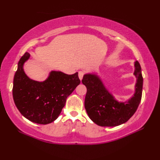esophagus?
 I'll list each match as a JSON object with an SVG mask.
<instances>
[{
    "instance_id": "1",
    "label": "esophagus",
    "mask_w": 160,
    "mask_h": 160,
    "mask_svg": "<svg viewBox=\"0 0 160 160\" xmlns=\"http://www.w3.org/2000/svg\"><path fill=\"white\" fill-rule=\"evenodd\" d=\"M83 75H84V72L80 71L79 73H78V76H79V78H80V80H82V78H83Z\"/></svg>"
}]
</instances>
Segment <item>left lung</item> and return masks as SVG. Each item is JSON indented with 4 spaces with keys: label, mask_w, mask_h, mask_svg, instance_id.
Here are the masks:
<instances>
[{
    "label": "left lung",
    "mask_w": 160,
    "mask_h": 160,
    "mask_svg": "<svg viewBox=\"0 0 160 160\" xmlns=\"http://www.w3.org/2000/svg\"><path fill=\"white\" fill-rule=\"evenodd\" d=\"M136 78L135 93L126 102H119L107 89L97 75L88 73L82 82L86 86L85 108L90 119L102 127H115L127 122L138 109L141 100L143 77L138 61L134 62Z\"/></svg>",
    "instance_id": "left-lung-1"
}]
</instances>
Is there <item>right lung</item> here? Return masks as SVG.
<instances>
[{"label":"right lung","mask_w":160,"mask_h":160,"mask_svg":"<svg viewBox=\"0 0 160 160\" xmlns=\"http://www.w3.org/2000/svg\"><path fill=\"white\" fill-rule=\"evenodd\" d=\"M30 57L26 52L18 62L13 82V98L22 115L31 122L46 125L57 120L67 98L80 84L78 72L67 75L51 71L42 82L30 79L24 70V64Z\"/></svg>","instance_id":"obj_1"}]
</instances>
